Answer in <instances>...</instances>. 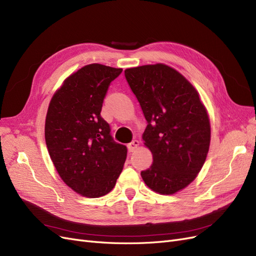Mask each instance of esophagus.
<instances>
[{
	"instance_id": "34e87169",
	"label": "esophagus",
	"mask_w": 256,
	"mask_h": 256,
	"mask_svg": "<svg viewBox=\"0 0 256 256\" xmlns=\"http://www.w3.org/2000/svg\"><path fill=\"white\" fill-rule=\"evenodd\" d=\"M138 145H140V142H138V140H134L132 142L128 144V150L130 152H136L138 148Z\"/></svg>"
}]
</instances>
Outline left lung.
<instances>
[{
    "label": "left lung",
    "instance_id": "left-lung-1",
    "mask_svg": "<svg viewBox=\"0 0 256 256\" xmlns=\"http://www.w3.org/2000/svg\"><path fill=\"white\" fill-rule=\"evenodd\" d=\"M147 127L143 141L152 164L141 176L160 194H174L196 180L210 144V122L194 86L166 64L125 70Z\"/></svg>",
    "mask_w": 256,
    "mask_h": 256
}]
</instances>
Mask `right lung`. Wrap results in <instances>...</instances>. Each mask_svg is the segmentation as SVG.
Returning a JSON list of instances; mask_svg holds the SVG:
<instances>
[{
  "mask_svg": "<svg viewBox=\"0 0 256 256\" xmlns=\"http://www.w3.org/2000/svg\"><path fill=\"white\" fill-rule=\"evenodd\" d=\"M122 72L90 64L70 74L53 95L44 138L60 177L86 198L108 194L122 171L127 147L114 142L100 115L110 83Z\"/></svg>",
  "mask_w": 256,
  "mask_h": 256,
  "instance_id": "obj_1",
  "label": "right lung"
}]
</instances>
